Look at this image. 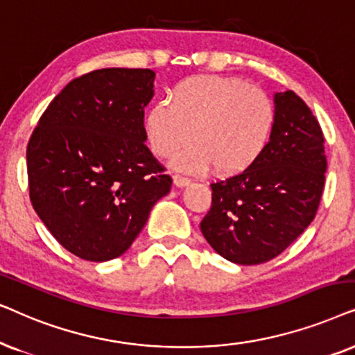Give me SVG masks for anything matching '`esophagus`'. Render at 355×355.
<instances>
[{"instance_id":"1","label":"esophagus","mask_w":355,"mask_h":355,"mask_svg":"<svg viewBox=\"0 0 355 355\" xmlns=\"http://www.w3.org/2000/svg\"><path fill=\"white\" fill-rule=\"evenodd\" d=\"M190 183H191L190 178L182 177V175H175V177H173V185L178 187V188H185V187L190 185Z\"/></svg>"}]
</instances>
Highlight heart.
Segmentation results:
<instances>
[{"mask_svg": "<svg viewBox=\"0 0 355 355\" xmlns=\"http://www.w3.org/2000/svg\"><path fill=\"white\" fill-rule=\"evenodd\" d=\"M144 115V133L157 157L177 168L202 173L216 165L224 175L242 173L261 159L271 143L276 108L261 89L239 78L198 74L182 79Z\"/></svg>", "mask_w": 355, "mask_h": 355, "instance_id": "heart-1", "label": "heart"}]
</instances>
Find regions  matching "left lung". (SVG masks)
Masks as SVG:
<instances>
[{"mask_svg": "<svg viewBox=\"0 0 355 355\" xmlns=\"http://www.w3.org/2000/svg\"><path fill=\"white\" fill-rule=\"evenodd\" d=\"M276 125L266 153L245 172L212 183L201 232L222 258L261 264L281 254L315 219L324 187L320 123L295 92L274 94Z\"/></svg>", "mask_w": 355, "mask_h": 355, "instance_id": "1", "label": "left lung"}]
</instances>
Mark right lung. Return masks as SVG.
<instances>
[{
  "mask_svg": "<svg viewBox=\"0 0 355 355\" xmlns=\"http://www.w3.org/2000/svg\"><path fill=\"white\" fill-rule=\"evenodd\" d=\"M153 69L103 68L56 96L27 146L32 206L76 257L108 261L131 247L172 178L146 146Z\"/></svg>",
  "mask_w": 355,
  "mask_h": 355,
  "instance_id": "add662e5",
  "label": "right lung"
}]
</instances>
